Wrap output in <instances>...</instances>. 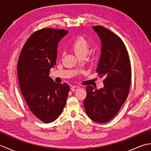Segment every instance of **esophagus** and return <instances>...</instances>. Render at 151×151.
<instances>
[{
    "label": "esophagus",
    "mask_w": 151,
    "mask_h": 151,
    "mask_svg": "<svg viewBox=\"0 0 151 151\" xmlns=\"http://www.w3.org/2000/svg\"><path fill=\"white\" fill-rule=\"evenodd\" d=\"M78 89H79L78 86H72V87L70 88V89H71L72 91H76V90H78Z\"/></svg>",
    "instance_id": "esophagus-1"
}]
</instances>
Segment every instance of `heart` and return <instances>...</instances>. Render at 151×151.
<instances>
[{"mask_svg":"<svg viewBox=\"0 0 151 151\" xmlns=\"http://www.w3.org/2000/svg\"><path fill=\"white\" fill-rule=\"evenodd\" d=\"M89 48H90V44L83 37H78L74 41L71 45L73 52L79 58H84L87 55L89 50Z\"/></svg>","mask_w":151,"mask_h":151,"instance_id":"heart-1","label":"heart"}]
</instances>
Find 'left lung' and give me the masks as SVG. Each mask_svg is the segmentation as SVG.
I'll return each mask as SVG.
<instances>
[{
	"label": "left lung",
	"mask_w": 151,
	"mask_h": 151,
	"mask_svg": "<svg viewBox=\"0 0 151 151\" xmlns=\"http://www.w3.org/2000/svg\"><path fill=\"white\" fill-rule=\"evenodd\" d=\"M92 27L102 43L96 71L105 78L104 86L99 89L88 86L84 106L91 120L104 123L115 116L126 101L131 83V65L127 48L117 35L104 27Z\"/></svg>",
	"instance_id": "left-lung-1"
}]
</instances>
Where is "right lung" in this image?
<instances>
[{
    "instance_id": "1",
    "label": "right lung",
    "mask_w": 151,
    "mask_h": 151,
    "mask_svg": "<svg viewBox=\"0 0 151 151\" xmlns=\"http://www.w3.org/2000/svg\"><path fill=\"white\" fill-rule=\"evenodd\" d=\"M68 31L42 28L24 43L17 62L19 86L25 101L35 116L43 123L55 121L62 113L69 86L49 76L56 65L59 41Z\"/></svg>"
}]
</instances>
